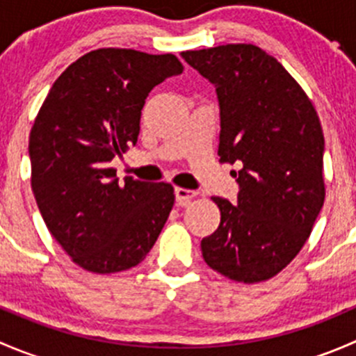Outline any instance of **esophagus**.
I'll return each mask as SVG.
<instances>
[{"label": "esophagus", "mask_w": 356, "mask_h": 356, "mask_svg": "<svg viewBox=\"0 0 356 356\" xmlns=\"http://www.w3.org/2000/svg\"><path fill=\"white\" fill-rule=\"evenodd\" d=\"M195 196H196V193L191 191V189L175 188V200H177V203L181 204V207H186V204L195 198Z\"/></svg>", "instance_id": "34e87169"}]
</instances>
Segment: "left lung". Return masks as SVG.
<instances>
[{
	"instance_id": "8db88e82",
	"label": "left lung",
	"mask_w": 356,
	"mask_h": 356,
	"mask_svg": "<svg viewBox=\"0 0 356 356\" xmlns=\"http://www.w3.org/2000/svg\"><path fill=\"white\" fill-rule=\"evenodd\" d=\"M181 55L217 91L220 161L241 165L238 204L211 198L220 225L203 238L201 253L208 267L232 281H267L300 253L324 204L318 115L289 72L258 46Z\"/></svg>"
}]
</instances>
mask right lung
I'll return each instance as SVG.
<instances>
[{"label":"right lung","instance_id":"right-lung-1","mask_svg":"<svg viewBox=\"0 0 356 356\" xmlns=\"http://www.w3.org/2000/svg\"><path fill=\"white\" fill-rule=\"evenodd\" d=\"M182 70L172 53L95 49L65 68L35 117L32 191L48 231L84 270L136 267L167 222L172 184L132 177L122 184L110 161L138 143L149 91Z\"/></svg>","mask_w":356,"mask_h":356}]
</instances>
